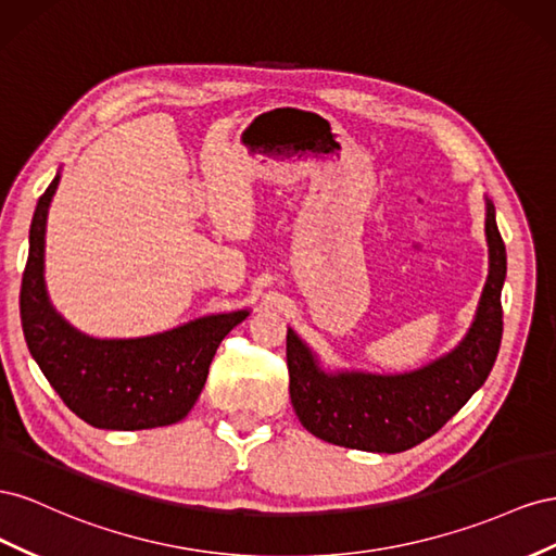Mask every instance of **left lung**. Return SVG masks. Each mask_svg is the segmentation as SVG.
I'll return each instance as SVG.
<instances>
[{
  "instance_id": "left-lung-1",
  "label": "left lung",
  "mask_w": 556,
  "mask_h": 556,
  "mask_svg": "<svg viewBox=\"0 0 556 556\" xmlns=\"http://www.w3.org/2000/svg\"><path fill=\"white\" fill-rule=\"evenodd\" d=\"M484 204L489 275L468 332L445 356L395 375L326 370L314 349L289 328L291 403L312 435L349 450L405 452L438 433L486 382L503 336L507 258L494 202L484 198Z\"/></svg>"
}]
</instances>
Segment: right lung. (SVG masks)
<instances>
[{
    "label": "right lung",
    "instance_id": "add662e5",
    "mask_svg": "<svg viewBox=\"0 0 556 556\" xmlns=\"http://www.w3.org/2000/svg\"><path fill=\"white\" fill-rule=\"evenodd\" d=\"M60 172L29 226L21 321L31 358L76 417L106 431H141L181 421L207 382L210 363L249 309L200 316L165 332L102 340L76 330L53 305L43 279L46 218Z\"/></svg>",
    "mask_w": 556,
    "mask_h": 556
}]
</instances>
